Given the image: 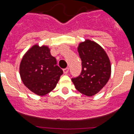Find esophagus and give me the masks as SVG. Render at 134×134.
<instances>
[{"label":"esophagus","instance_id":"1","mask_svg":"<svg viewBox=\"0 0 134 134\" xmlns=\"http://www.w3.org/2000/svg\"><path fill=\"white\" fill-rule=\"evenodd\" d=\"M68 71H69V68H66L63 70V72H64V74H67L68 72Z\"/></svg>","mask_w":134,"mask_h":134}]
</instances>
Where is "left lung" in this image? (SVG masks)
<instances>
[{"instance_id":"8db88e82","label":"left lung","mask_w":134,"mask_h":134,"mask_svg":"<svg viewBox=\"0 0 134 134\" xmlns=\"http://www.w3.org/2000/svg\"><path fill=\"white\" fill-rule=\"evenodd\" d=\"M78 52L82 61V72L78 77L72 79V81L80 93L92 97L109 80L111 62L103 48L90 40L79 43Z\"/></svg>"}]
</instances>
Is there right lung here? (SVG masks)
Returning <instances> with one entry per match:
<instances>
[{"instance_id":"add662e5","label":"right lung","mask_w":134,"mask_h":134,"mask_svg":"<svg viewBox=\"0 0 134 134\" xmlns=\"http://www.w3.org/2000/svg\"><path fill=\"white\" fill-rule=\"evenodd\" d=\"M19 74L23 84L40 96L50 93L56 86L63 71L47 46H33L21 60Z\"/></svg>"}]
</instances>
